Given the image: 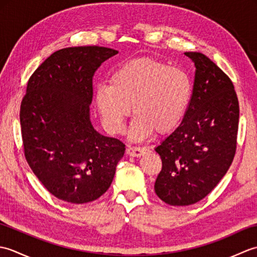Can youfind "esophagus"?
Masks as SVG:
<instances>
[{"label":"esophagus","mask_w":257,"mask_h":257,"mask_svg":"<svg viewBox=\"0 0 257 257\" xmlns=\"http://www.w3.org/2000/svg\"><path fill=\"white\" fill-rule=\"evenodd\" d=\"M147 149L144 148V147H132L129 146L125 152H127V155L130 157H141L146 154Z\"/></svg>","instance_id":"34e87169"}]
</instances>
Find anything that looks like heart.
<instances>
[{
    "mask_svg": "<svg viewBox=\"0 0 257 257\" xmlns=\"http://www.w3.org/2000/svg\"><path fill=\"white\" fill-rule=\"evenodd\" d=\"M191 95L192 85L183 70L152 58H137L114 70L109 85L98 87L95 102L103 125L113 135L123 132L133 107L136 117L129 137L141 141L154 132H173L188 111Z\"/></svg>",
    "mask_w": 257,
    "mask_h": 257,
    "instance_id": "heart-1",
    "label": "heart"
}]
</instances>
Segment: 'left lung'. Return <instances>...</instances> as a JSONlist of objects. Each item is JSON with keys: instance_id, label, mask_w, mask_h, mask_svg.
<instances>
[{"instance_id": "obj_1", "label": "left lung", "mask_w": 257, "mask_h": 257, "mask_svg": "<svg viewBox=\"0 0 257 257\" xmlns=\"http://www.w3.org/2000/svg\"><path fill=\"white\" fill-rule=\"evenodd\" d=\"M195 76L188 111L179 127L155 149L162 169L155 183L170 205H190L214 189L236 151L239 107L232 80L202 53L187 52Z\"/></svg>"}]
</instances>
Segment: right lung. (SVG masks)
<instances>
[{
    "label": "right lung",
    "mask_w": 257,
    "mask_h": 257,
    "mask_svg": "<svg viewBox=\"0 0 257 257\" xmlns=\"http://www.w3.org/2000/svg\"><path fill=\"white\" fill-rule=\"evenodd\" d=\"M118 51L100 46L59 50L27 83L20 120L24 155L42 184L74 204L95 201L110 187L124 145L90 121L92 77Z\"/></svg>",
    "instance_id": "1"
}]
</instances>
